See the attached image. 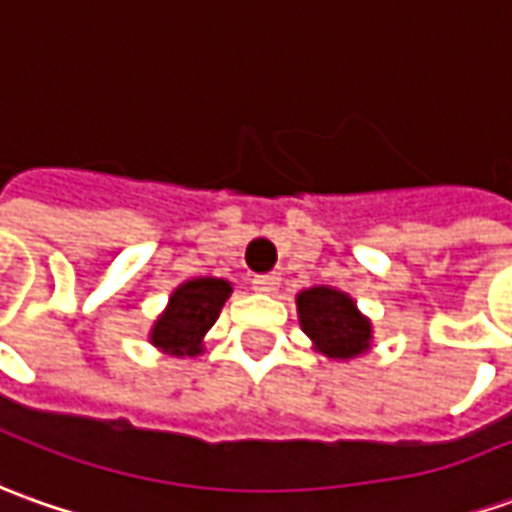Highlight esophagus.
<instances>
[{
	"instance_id": "1",
	"label": "esophagus",
	"mask_w": 512,
	"mask_h": 512,
	"mask_svg": "<svg viewBox=\"0 0 512 512\" xmlns=\"http://www.w3.org/2000/svg\"><path fill=\"white\" fill-rule=\"evenodd\" d=\"M252 288L260 291V294H274L280 288V274H255Z\"/></svg>"
}]
</instances>
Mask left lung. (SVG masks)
<instances>
[{
    "instance_id": "obj_1",
    "label": "left lung",
    "mask_w": 512,
    "mask_h": 512,
    "mask_svg": "<svg viewBox=\"0 0 512 512\" xmlns=\"http://www.w3.org/2000/svg\"><path fill=\"white\" fill-rule=\"evenodd\" d=\"M302 330L330 358H353L370 347V322L353 300L333 288H311L297 297Z\"/></svg>"
}]
</instances>
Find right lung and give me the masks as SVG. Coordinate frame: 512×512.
Listing matches in <instances>:
<instances>
[{"mask_svg": "<svg viewBox=\"0 0 512 512\" xmlns=\"http://www.w3.org/2000/svg\"><path fill=\"white\" fill-rule=\"evenodd\" d=\"M227 280L198 277L179 285L170 297L165 314L154 325L151 342L173 356H196L201 350V336L212 328L224 302L229 297Z\"/></svg>", "mask_w": 512, "mask_h": 512, "instance_id": "add662e5", "label": "right lung"}]
</instances>
